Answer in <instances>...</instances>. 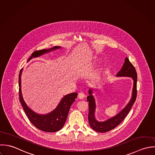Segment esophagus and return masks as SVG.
Masks as SVG:
<instances>
[{
	"label": "esophagus",
	"instance_id": "esophagus-1",
	"mask_svg": "<svg viewBox=\"0 0 155 155\" xmlns=\"http://www.w3.org/2000/svg\"><path fill=\"white\" fill-rule=\"evenodd\" d=\"M85 97V94L84 93H79L78 94V98L79 99H82Z\"/></svg>",
	"mask_w": 155,
	"mask_h": 155
}]
</instances>
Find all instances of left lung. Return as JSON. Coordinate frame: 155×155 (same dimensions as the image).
Returning a JSON list of instances; mask_svg holds the SVG:
<instances>
[{
	"label": "left lung",
	"instance_id": "obj_1",
	"mask_svg": "<svg viewBox=\"0 0 155 155\" xmlns=\"http://www.w3.org/2000/svg\"><path fill=\"white\" fill-rule=\"evenodd\" d=\"M117 76H128L131 77L134 79V87L132 91V97L127 106L117 115L106 120L105 121L99 122L94 117V112L96 108V103L93 96L92 95L91 89L89 90V96H87V101L89 105V112H88V121L91 127L96 132L103 133L111 130L112 129L118 126L125 117L128 114L132 106L135 102L137 90V73L135 68L132 64L129 61V59L126 57L125 61L121 69L117 74Z\"/></svg>",
	"mask_w": 155,
	"mask_h": 155
}]
</instances>
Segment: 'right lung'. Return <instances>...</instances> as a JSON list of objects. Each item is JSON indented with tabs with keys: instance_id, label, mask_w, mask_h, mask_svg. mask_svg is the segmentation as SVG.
Instances as JSON below:
<instances>
[{
	"instance_id": "1",
	"label": "right lung",
	"mask_w": 155,
	"mask_h": 155,
	"mask_svg": "<svg viewBox=\"0 0 155 155\" xmlns=\"http://www.w3.org/2000/svg\"><path fill=\"white\" fill-rule=\"evenodd\" d=\"M59 46H54L50 49H44L37 51L32 53V56L29 58L28 61L32 57L40 56L45 53L50 52L53 50L59 49ZM20 70L18 76V86H19V100L23 108V110L29 120L30 122L37 129L47 132H54L59 130L64 126L67 120L68 114L71 105L77 97L78 93H73L65 96L58 106L52 112L46 115H39L31 110L26 104L25 103L21 93V73Z\"/></svg>"
}]
</instances>
